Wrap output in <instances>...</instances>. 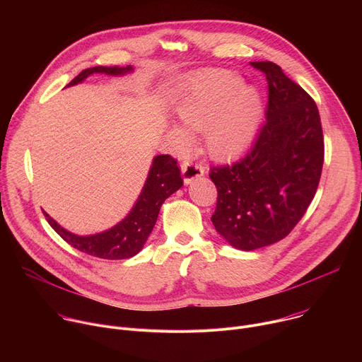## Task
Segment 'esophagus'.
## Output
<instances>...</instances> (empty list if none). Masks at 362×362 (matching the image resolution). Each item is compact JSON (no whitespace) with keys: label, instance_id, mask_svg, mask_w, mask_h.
Masks as SVG:
<instances>
[{"label":"esophagus","instance_id":"1","mask_svg":"<svg viewBox=\"0 0 362 362\" xmlns=\"http://www.w3.org/2000/svg\"><path fill=\"white\" fill-rule=\"evenodd\" d=\"M182 173L185 183H190L204 175V166L202 163H192L189 160H185L182 165Z\"/></svg>","mask_w":362,"mask_h":362}]
</instances>
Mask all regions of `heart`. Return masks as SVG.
<instances>
[{"instance_id":"b5f03b06","label":"heart","mask_w":362,"mask_h":362,"mask_svg":"<svg viewBox=\"0 0 362 362\" xmlns=\"http://www.w3.org/2000/svg\"><path fill=\"white\" fill-rule=\"evenodd\" d=\"M240 80L229 73H214L199 80L179 101L176 112L189 130L206 127V141L219 156H229L242 150L252 139L261 117V98L253 88L240 90ZM179 146L189 139L176 134Z\"/></svg>"}]
</instances>
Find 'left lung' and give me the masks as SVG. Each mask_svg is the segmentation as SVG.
I'll use <instances>...</instances> for the list:
<instances>
[{"label": "left lung", "mask_w": 362, "mask_h": 362, "mask_svg": "<svg viewBox=\"0 0 362 362\" xmlns=\"http://www.w3.org/2000/svg\"><path fill=\"white\" fill-rule=\"evenodd\" d=\"M250 66L268 81L267 120L232 165L211 166L218 189L212 222L235 247L279 242L305 215L321 179L324 134L314 98L271 62Z\"/></svg>", "instance_id": "obj_1"}]
</instances>
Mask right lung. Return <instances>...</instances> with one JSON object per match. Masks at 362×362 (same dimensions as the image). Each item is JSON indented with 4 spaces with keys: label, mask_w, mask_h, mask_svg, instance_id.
<instances>
[{
    "label": "right lung",
    "mask_w": 362,
    "mask_h": 362,
    "mask_svg": "<svg viewBox=\"0 0 362 362\" xmlns=\"http://www.w3.org/2000/svg\"><path fill=\"white\" fill-rule=\"evenodd\" d=\"M132 67L119 66H98L83 70L74 77L69 86H74L93 73L105 74H123L130 71ZM183 185L177 160L170 154H160L153 160L146 185L129 216L115 228L93 236H77L63 229L54 219L45 212L44 216L49 226L53 228L69 245L77 250L101 257V259H127L140 252L148 235L158 221L162 203Z\"/></svg>",
    "instance_id": "right-lung-1"
}]
</instances>
